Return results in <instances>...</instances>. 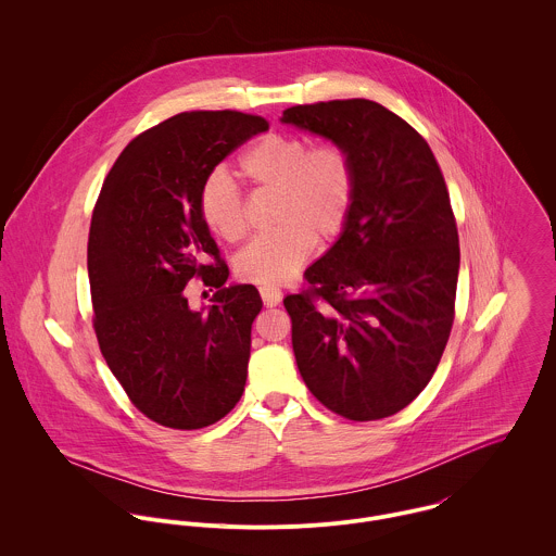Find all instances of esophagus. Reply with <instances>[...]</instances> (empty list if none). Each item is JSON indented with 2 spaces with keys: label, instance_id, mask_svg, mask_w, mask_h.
<instances>
[{
  "label": "esophagus",
  "instance_id": "1",
  "mask_svg": "<svg viewBox=\"0 0 556 556\" xmlns=\"http://www.w3.org/2000/svg\"><path fill=\"white\" fill-rule=\"evenodd\" d=\"M258 293H261V300L267 308H274L282 302V291L276 289V287H258Z\"/></svg>",
  "mask_w": 556,
  "mask_h": 556
}]
</instances>
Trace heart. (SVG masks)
Here are the masks:
<instances>
[{"label": "heart", "mask_w": 556, "mask_h": 556, "mask_svg": "<svg viewBox=\"0 0 556 556\" xmlns=\"http://www.w3.org/2000/svg\"><path fill=\"white\" fill-rule=\"evenodd\" d=\"M241 177L258 190H276L274 229L254 239L236 258L245 282L276 287L291 280L313 254L315 243L340 238L357 197V164L338 141L269 132L248 146L238 160ZM197 212L214 238L238 243L248 233L245 203L236 181L212 170L197 194Z\"/></svg>", "instance_id": "1"}]
</instances>
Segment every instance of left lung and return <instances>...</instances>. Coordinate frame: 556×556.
<instances>
[{"label":"left lung","instance_id":"obj_1","mask_svg":"<svg viewBox=\"0 0 556 556\" xmlns=\"http://www.w3.org/2000/svg\"><path fill=\"white\" fill-rule=\"evenodd\" d=\"M282 122L357 164L344 233L285 298L300 375L336 415L390 417L432 379L456 315L460 245L441 166L413 126L366 98L298 104Z\"/></svg>","mask_w":556,"mask_h":556}]
</instances>
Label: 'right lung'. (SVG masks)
Here are the masks:
<instances>
[{"mask_svg": "<svg viewBox=\"0 0 556 556\" xmlns=\"http://www.w3.org/2000/svg\"><path fill=\"white\" fill-rule=\"evenodd\" d=\"M267 128L239 111L173 115L126 146L98 194L87 241L93 331L130 402L160 426L205 428L243 394L263 302L252 285L225 287L229 267L197 194L218 162ZM192 277L219 289L207 314L187 306Z\"/></svg>", "mask_w": 556, "mask_h": 556, "instance_id": "obj_1", "label": "right lung"}]
</instances>
